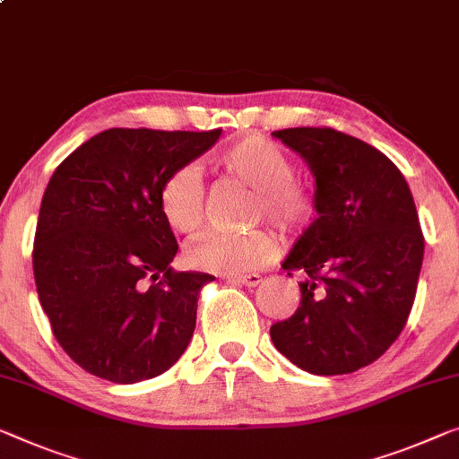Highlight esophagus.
Segmentation results:
<instances>
[{
  "label": "esophagus",
  "mask_w": 459,
  "mask_h": 459,
  "mask_svg": "<svg viewBox=\"0 0 459 459\" xmlns=\"http://www.w3.org/2000/svg\"><path fill=\"white\" fill-rule=\"evenodd\" d=\"M231 281H238V283H242L246 287H256L263 277H260L258 273H248V274H236V277H231Z\"/></svg>",
  "instance_id": "1"
}]
</instances>
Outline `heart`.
Returning a JSON list of instances; mask_svg holds the SVG:
<instances>
[{
  "mask_svg": "<svg viewBox=\"0 0 459 459\" xmlns=\"http://www.w3.org/2000/svg\"><path fill=\"white\" fill-rule=\"evenodd\" d=\"M213 164L221 174L254 188L252 215L264 217L287 236H298L312 223L316 196L295 178V161L274 141L248 135L217 153ZM158 207L176 234L193 236L205 220V186L193 166H182L161 182ZM277 254L271 231L250 230L244 234L209 231L190 246L188 263L199 271L236 274L260 269Z\"/></svg>",
  "mask_w": 459,
  "mask_h": 459,
  "instance_id": "obj_1",
  "label": "heart"
}]
</instances>
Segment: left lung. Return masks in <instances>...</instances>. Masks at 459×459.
I'll return each instance as SVG.
<instances>
[{
    "label": "left lung",
    "instance_id": "8db88e82",
    "mask_svg": "<svg viewBox=\"0 0 459 459\" xmlns=\"http://www.w3.org/2000/svg\"><path fill=\"white\" fill-rule=\"evenodd\" d=\"M273 137L306 160L318 213L283 263L303 274L301 301L273 324V344L303 371L352 373L392 347L412 309L425 252L412 193L390 158L347 133Z\"/></svg>",
    "mask_w": 459,
    "mask_h": 459
}]
</instances>
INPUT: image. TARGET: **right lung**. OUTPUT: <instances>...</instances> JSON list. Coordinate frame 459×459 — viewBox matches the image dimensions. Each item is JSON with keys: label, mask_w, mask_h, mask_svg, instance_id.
<instances>
[{"label": "right lung", "mask_w": 459, "mask_h": 459, "mask_svg": "<svg viewBox=\"0 0 459 459\" xmlns=\"http://www.w3.org/2000/svg\"><path fill=\"white\" fill-rule=\"evenodd\" d=\"M220 135L221 129H108L69 153L48 180L34 234V281L57 342L91 376L143 382L186 351L196 299L215 277L172 269L178 244L158 193L168 174Z\"/></svg>", "instance_id": "1"}]
</instances>
